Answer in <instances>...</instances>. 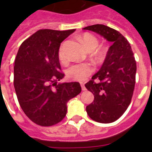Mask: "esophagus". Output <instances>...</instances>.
I'll list each match as a JSON object with an SVG mask.
<instances>
[{
	"label": "esophagus",
	"instance_id": "esophagus-1",
	"mask_svg": "<svg viewBox=\"0 0 152 152\" xmlns=\"http://www.w3.org/2000/svg\"><path fill=\"white\" fill-rule=\"evenodd\" d=\"M80 86H81V89H82V91H86L85 86H84V84H83V83H81V84H80Z\"/></svg>",
	"mask_w": 152,
	"mask_h": 152
}]
</instances>
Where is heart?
I'll use <instances>...</instances> for the list:
<instances>
[{
	"instance_id": "obj_1",
	"label": "heart",
	"mask_w": 152,
	"mask_h": 152,
	"mask_svg": "<svg viewBox=\"0 0 152 152\" xmlns=\"http://www.w3.org/2000/svg\"><path fill=\"white\" fill-rule=\"evenodd\" d=\"M79 41L82 44L87 50H94L99 44V40L94 35L91 33H84L79 38ZM105 49L100 48L98 49L97 55L101 56L104 53ZM58 56L61 62H65L67 61V57L64 49V45H61L58 51ZM94 69L89 63H79L72 65L67 71V75L68 77L72 80L77 81H84L88 79L89 76L92 75Z\"/></svg>"
}]
</instances>
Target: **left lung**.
Instances as JSON below:
<instances>
[{"label": "left lung", "instance_id": "8db88e82", "mask_svg": "<svg viewBox=\"0 0 152 152\" xmlns=\"http://www.w3.org/2000/svg\"><path fill=\"white\" fill-rule=\"evenodd\" d=\"M84 29L95 32L113 43L100 71L85 84L86 88L94 95V101L86 107L88 116L98 123H113L126 112L131 103L136 61L130 43L117 30L102 24ZM96 79L98 83L95 82Z\"/></svg>", "mask_w": 152, "mask_h": 152}]
</instances>
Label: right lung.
I'll use <instances>...</instances> for the list:
<instances>
[{"label":"right lung","instance_id":"add662e5","mask_svg":"<svg viewBox=\"0 0 152 152\" xmlns=\"http://www.w3.org/2000/svg\"><path fill=\"white\" fill-rule=\"evenodd\" d=\"M75 29H39L20 46L14 63L17 100L31 121L41 126L57 124L67 113V102L79 94L78 82L57 84L64 77L58 51Z\"/></svg>","mask_w":152,"mask_h":152}]
</instances>
